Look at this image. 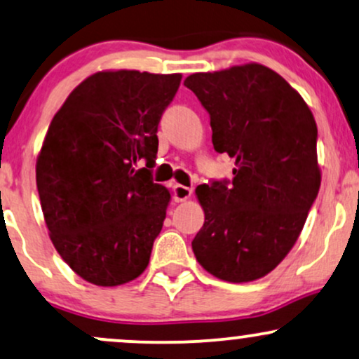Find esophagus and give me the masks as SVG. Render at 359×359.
I'll list each match as a JSON object with an SVG mask.
<instances>
[{
	"label": "esophagus",
	"mask_w": 359,
	"mask_h": 359,
	"mask_svg": "<svg viewBox=\"0 0 359 359\" xmlns=\"http://www.w3.org/2000/svg\"><path fill=\"white\" fill-rule=\"evenodd\" d=\"M191 196H192L191 187H185V185H180V184H175L174 187H172V197H174L175 202L187 201Z\"/></svg>",
	"instance_id": "esophagus-1"
}]
</instances>
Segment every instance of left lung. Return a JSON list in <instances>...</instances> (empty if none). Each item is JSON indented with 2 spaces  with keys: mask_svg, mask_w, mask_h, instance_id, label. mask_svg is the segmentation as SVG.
Wrapping results in <instances>:
<instances>
[{
  "mask_svg": "<svg viewBox=\"0 0 359 359\" xmlns=\"http://www.w3.org/2000/svg\"><path fill=\"white\" fill-rule=\"evenodd\" d=\"M204 107L215 152L236 158L232 180L198 185L205 221L198 264L229 283L262 278L287 256L316 201L318 127L283 76L257 63L184 81Z\"/></svg>",
  "mask_w": 359,
  "mask_h": 359,
  "instance_id": "8db88e82",
  "label": "left lung"
}]
</instances>
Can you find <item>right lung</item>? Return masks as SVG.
Masks as SVG:
<instances>
[{"instance_id": "1", "label": "right lung", "mask_w": 359, "mask_h": 359, "mask_svg": "<svg viewBox=\"0 0 359 359\" xmlns=\"http://www.w3.org/2000/svg\"><path fill=\"white\" fill-rule=\"evenodd\" d=\"M180 80L95 73L51 120L36 162L43 215L55 249L88 283L118 286L149 264L170 201L152 179L157 128Z\"/></svg>"}]
</instances>
